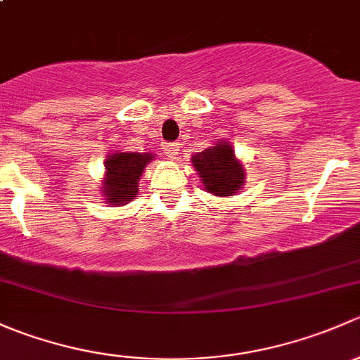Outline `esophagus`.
Here are the masks:
<instances>
[{
	"mask_svg": "<svg viewBox=\"0 0 360 360\" xmlns=\"http://www.w3.org/2000/svg\"><path fill=\"white\" fill-rule=\"evenodd\" d=\"M163 151H165V155L169 158H176L177 155H179V144H177V143H167L165 146H163Z\"/></svg>",
	"mask_w": 360,
	"mask_h": 360,
	"instance_id": "esophagus-1",
	"label": "esophagus"
}]
</instances>
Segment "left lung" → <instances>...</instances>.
Returning a JSON list of instances; mask_svg holds the SVG:
<instances>
[{
    "label": "left lung",
    "mask_w": 360,
    "mask_h": 360,
    "mask_svg": "<svg viewBox=\"0 0 360 360\" xmlns=\"http://www.w3.org/2000/svg\"><path fill=\"white\" fill-rule=\"evenodd\" d=\"M195 170L202 177L207 191L216 197H231L240 190L245 179V170L235 158L233 148L228 143H219L207 148L193 158Z\"/></svg>",
    "instance_id": "1"
}]
</instances>
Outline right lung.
Returning a JSON list of instances; mask_svg holds the SVG:
<instances>
[{
	"label": "right lung",
	"mask_w": 360,
	"mask_h": 360,
	"mask_svg": "<svg viewBox=\"0 0 360 360\" xmlns=\"http://www.w3.org/2000/svg\"><path fill=\"white\" fill-rule=\"evenodd\" d=\"M153 160L150 153H115L106 162V179L103 191L112 205H125L139 190L137 183L146 163Z\"/></svg>",
	"instance_id": "obj_1"
}]
</instances>
